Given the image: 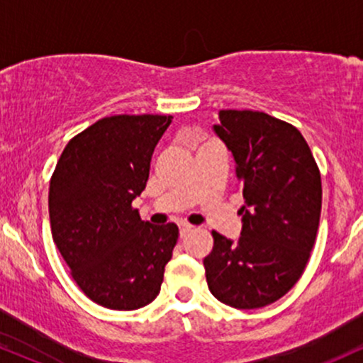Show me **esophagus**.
<instances>
[{
    "label": "esophagus",
    "instance_id": "1",
    "mask_svg": "<svg viewBox=\"0 0 363 363\" xmlns=\"http://www.w3.org/2000/svg\"><path fill=\"white\" fill-rule=\"evenodd\" d=\"M179 228H181V237H184L186 234H189V232L193 230V227H191V225H187V223H182Z\"/></svg>",
    "mask_w": 363,
    "mask_h": 363
}]
</instances>
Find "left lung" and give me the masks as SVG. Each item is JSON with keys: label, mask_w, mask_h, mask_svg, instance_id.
Segmentation results:
<instances>
[{"label": "left lung", "mask_w": 363, "mask_h": 363, "mask_svg": "<svg viewBox=\"0 0 363 363\" xmlns=\"http://www.w3.org/2000/svg\"><path fill=\"white\" fill-rule=\"evenodd\" d=\"M213 129L235 160L242 184V232H218L203 261L208 289L235 309L277 302L302 277L318 235L323 187L297 128L259 111L218 112Z\"/></svg>", "instance_id": "obj_1"}]
</instances>
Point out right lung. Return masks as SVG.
Wrapping results in <instances>:
<instances>
[{"label":"right lung","mask_w":363,"mask_h":363,"mask_svg":"<svg viewBox=\"0 0 363 363\" xmlns=\"http://www.w3.org/2000/svg\"><path fill=\"white\" fill-rule=\"evenodd\" d=\"M172 116L102 118L69 140L49 184L52 240L90 301L114 311L148 306L177 244L176 223L153 227L131 206Z\"/></svg>","instance_id":"1"}]
</instances>
